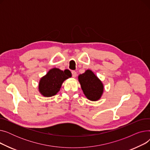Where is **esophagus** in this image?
Returning a JSON list of instances; mask_svg holds the SVG:
<instances>
[{
    "label": "esophagus",
    "mask_w": 150,
    "mask_h": 150,
    "mask_svg": "<svg viewBox=\"0 0 150 150\" xmlns=\"http://www.w3.org/2000/svg\"><path fill=\"white\" fill-rule=\"evenodd\" d=\"M72 76H73L74 78H75V77H76V72H75V70H72Z\"/></svg>",
    "instance_id": "34e87169"
}]
</instances>
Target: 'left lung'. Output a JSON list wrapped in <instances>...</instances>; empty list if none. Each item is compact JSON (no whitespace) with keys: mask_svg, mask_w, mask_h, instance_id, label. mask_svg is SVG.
Returning <instances> with one entry per match:
<instances>
[{"mask_svg":"<svg viewBox=\"0 0 150 150\" xmlns=\"http://www.w3.org/2000/svg\"><path fill=\"white\" fill-rule=\"evenodd\" d=\"M81 88L86 97L91 101H97L103 93L104 86L101 81L91 70L78 76Z\"/></svg>","mask_w":150,"mask_h":150,"instance_id":"obj_1","label":"left lung"}]
</instances>
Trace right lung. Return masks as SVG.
<instances>
[{"label":"right lung","instance_id":"add662e5","mask_svg":"<svg viewBox=\"0 0 150 150\" xmlns=\"http://www.w3.org/2000/svg\"><path fill=\"white\" fill-rule=\"evenodd\" d=\"M71 76L72 74L69 70L63 71L58 68H53L41 78L39 91L45 97L55 96L60 90L63 82Z\"/></svg>","mask_w":150,"mask_h":150}]
</instances>
